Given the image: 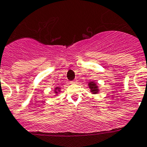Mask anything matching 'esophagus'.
Instances as JSON below:
<instances>
[{"mask_svg": "<svg viewBox=\"0 0 147 147\" xmlns=\"http://www.w3.org/2000/svg\"><path fill=\"white\" fill-rule=\"evenodd\" d=\"M71 83H72V84H76V83H77V80L75 79V80H73V81H71Z\"/></svg>", "mask_w": 147, "mask_h": 147, "instance_id": "34e87169", "label": "esophagus"}]
</instances>
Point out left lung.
<instances>
[{
	"instance_id": "left-lung-1",
	"label": "left lung",
	"mask_w": 147,
	"mask_h": 147,
	"mask_svg": "<svg viewBox=\"0 0 147 147\" xmlns=\"http://www.w3.org/2000/svg\"><path fill=\"white\" fill-rule=\"evenodd\" d=\"M88 85H89V88L90 89V91H91L93 94H97V92L99 91V89L97 85L96 84V83H94V82H90V83L88 84Z\"/></svg>"
}]
</instances>
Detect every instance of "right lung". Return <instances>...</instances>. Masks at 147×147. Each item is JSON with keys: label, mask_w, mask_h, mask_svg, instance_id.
<instances>
[{"label": "right lung", "mask_w": 147, "mask_h": 147, "mask_svg": "<svg viewBox=\"0 0 147 147\" xmlns=\"http://www.w3.org/2000/svg\"><path fill=\"white\" fill-rule=\"evenodd\" d=\"M57 89H58V90H59V88H55V93H56V94H57Z\"/></svg>", "instance_id": "1"}]
</instances>
